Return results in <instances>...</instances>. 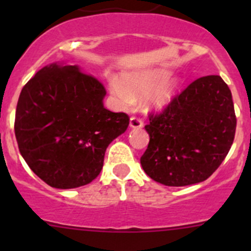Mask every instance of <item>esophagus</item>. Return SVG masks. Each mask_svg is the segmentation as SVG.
<instances>
[{"label":"esophagus","instance_id":"1","mask_svg":"<svg viewBox=\"0 0 251 251\" xmlns=\"http://www.w3.org/2000/svg\"><path fill=\"white\" fill-rule=\"evenodd\" d=\"M130 127L141 128V127H143V123H142L141 119L136 118V116H132V118L130 119Z\"/></svg>","mask_w":251,"mask_h":251}]
</instances>
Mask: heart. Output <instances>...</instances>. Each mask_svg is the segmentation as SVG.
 Segmentation results:
<instances>
[{
    "instance_id": "1",
    "label": "heart",
    "mask_w": 251,
    "mask_h": 251,
    "mask_svg": "<svg viewBox=\"0 0 251 251\" xmlns=\"http://www.w3.org/2000/svg\"><path fill=\"white\" fill-rule=\"evenodd\" d=\"M177 78L171 76L168 69H149L130 73L120 77H111L109 91L119 107L127 109L135 102V98L147 97L149 109L161 110L174 100L177 90Z\"/></svg>"
}]
</instances>
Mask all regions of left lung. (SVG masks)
I'll return each mask as SVG.
<instances>
[{"label": "left lung", "mask_w": 251, "mask_h": 251, "mask_svg": "<svg viewBox=\"0 0 251 251\" xmlns=\"http://www.w3.org/2000/svg\"><path fill=\"white\" fill-rule=\"evenodd\" d=\"M232 93L219 75L191 83L144 126L149 144L141 158L144 173L170 187L199 183L221 165L234 140Z\"/></svg>", "instance_id": "1"}]
</instances>
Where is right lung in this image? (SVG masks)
<instances>
[{
	"label": "right lung",
	"mask_w": 251,
	"mask_h": 251,
	"mask_svg": "<svg viewBox=\"0 0 251 251\" xmlns=\"http://www.w3.org/2000/svg\"><path fill=\"white\" fill-rule=\"evenodd\" d=\"M105 88L77 65L52 63L27 81L18 100L14 132L35 175L53 188L85 186L103 168L108 146L130 124L103 105Z\"/></svg>",
	"instance_id": "add662e5"
}]
</instances>
